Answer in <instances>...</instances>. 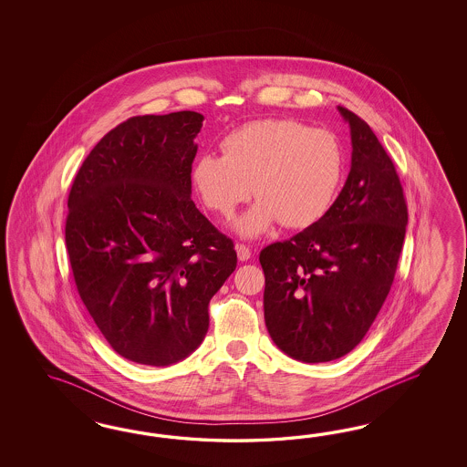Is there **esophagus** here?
I'll return each instance as SVG.
<instances>
[{
	"label": "esophagus",
	"mask_w": 467,
	"mask_h": 467,
	"mask_svg": "<svg viewBox=\"0 0 467 467\" xmlns=\"http://www.w3.org/2000/svg\"><path fill=\"white\" fill-rule=\"evenodd\" d=\"M236 254L241 262H246L252 256V250L246 244H236Z\"/></svg>",
	"instance_id": "esophagus-1"
}]
</instances>
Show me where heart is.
Listing matches in <instances>:
<instances>
[{
  "instance_id": "heart-1",
  "label": "heart",
  "mask_w": 467,
  "mask_h": 467,
  "mask_svg": "<svg viewBox=\"0 0 467 467\" xmlns=\"http://www.w3.org/2000/svg\"><path fill=\"white\" fill-rule=\"evenodd\" d=\"M221 152L198 157L192 180L205 207L223 219L254 190L256 203L234 224L241 236H260L279 221L287 229L313 226L337 195L342 149L322 128L296 119H258L226 135Z\"/></svg>"
}]
</instances>
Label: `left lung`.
<instances>
[{"mask_svg": "<svg viewBox=\"0 0 467 467\" xmlns=\"http://www.w3.org/2000/svg\"><path fill=\"white\" fill-rule=\"evenodd\" d=\"M351 171L328 213L291 240L260 252L270 337L303 363L342 358L367 336L394 283L408 205L392 159L359 116Z\"/></svg>", "mask_w": 467, "mask_h": 467, "instance_id": "8db88e82", "label": "left lung"}]
</instances>
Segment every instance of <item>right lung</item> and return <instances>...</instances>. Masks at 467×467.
Instances as JSON below:
<instances>
[{
	"label": "right lung",
	"mask_w": 467,
	"mask_h": 467,
	"mask_svg": "<svg viewBox=\"0 0 467 467\" xmlns=\"http://www.w3.org/2000/svg\"><path fill=\"white\" fill-rule=\"evenodd\" d=\"M195 111L133 116L106 133L68 195L78 295L116 353L170 367L209 330V301L236 269L233 241L192 200Z\"/></svg>",
	"instance_id": "add662e5"
}]
</instances>
